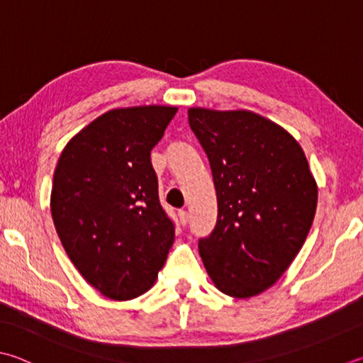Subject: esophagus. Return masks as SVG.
I'll return each mask as SVG.
<instances>
[{
    "mask_svg": "<svg viewBox=\"0 0 363 363\" xmlns=\"http://www.w3.org/2000/svg\"><path fill=\"white\" fill-rule=\"evenodd\" d=\"M179 220H181V223L182 225H187V222H189V213L187 211H179Z\"/></svg>",
    "mask_w": 363,
    "mask_h": 363,
    "instance_id": "obj_1",
    "label": "esophagus"
}]
</instances>
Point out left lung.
Returning a JSON list of instances; mask_svg holds the SVG:
<instances>
[{
  "label": "left lung",
  "mask_w": 363,
  "mask_h": 363,
  "mask_svg": "<svg viewBox=\"0 0 363 363\" xmlns=\"http://www.w3.org/2000/svg\"><path fill=\"white\" fill-rule=\"evenodd\" d=\"M187 113L217 194L201 260L220 292L250 298L272 287L305 245L318 184L300 144L269 118L246 109Z\"/></svg>",
  "instance_id": "1"
}]
</instances>
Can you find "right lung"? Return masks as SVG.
Returning a JSON list of instances; mask_svg holds the SVG:
<instances>
[{
	"label": "right lung",
	"instance_id": "right-lung-1",
	"mask_svg": "<svg viewBox=\"0 0 363 363\" xmlns=\"http://www.w3.org/2000/svg\"><path fill=\"white\" fill-rule=\"evenodd\" d=\"M176 113L159 104L111 109L71 138L55 167L58 238L84 279L111 300L146 294L173 246L150 150Z\"/></svg>",
	"mask_w": 363,
	"mask_h": 363
}]
</instances>
